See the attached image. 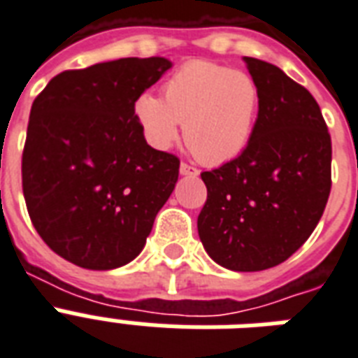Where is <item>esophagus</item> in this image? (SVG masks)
Wrapping results in <instances>:
<instances>
[{"label":"esophagus","mask_w":358,"mask_h":358,"mask_svg":"<svg viewBox=\"0 0 358 358\" xmlns=\"http://www.w3.org/2000/svg\"><path fill=\"white\" fill-rule=\"evenodd\" d=\"M179 173H181V176L196 177V176H198V173H199V170H198V168H194V166L185 164V162H182V164L179 166Z\"/></svg>","instance_id":"1"}]
</instances>
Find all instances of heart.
<instances>
[{"label":"heart","mask_w":358,"mask_h":358,"mask_svg":"<svg viewBox=\"0 0 358 358\" xmlns=\"http://www.w3.org/2000/svg\"><path fill=\"white\" fill-rule=\"evenodd\" d=\"M259 91L248 73L209 61L182 65L164 85V101L141 93L134 113L148 140L168 149L185 124V141L205 164L243 153L256 123Z\"/></svg>","instance_id":"1"}]
</instances>
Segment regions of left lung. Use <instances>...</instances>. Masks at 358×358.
<instances>
[{
  "label": "left lung",
  "mask_w": 358,
  "mask_h": 358,
  "mask_svg": "<svg viewBox=\"0 0 358 358\" xmlns=\"http://www.w3.org/2000/svg\"><path fill=\"white\" fill-rule=\"evenodd\" d=\"M259 91L250 141L237 159L203 171L198 217L218 265L254 273L280 265L308 239L331 194V136L317 102L287 74L243 57Z\"/></svg>",
  "instance_id": "8db88e82"
}]
</instances>
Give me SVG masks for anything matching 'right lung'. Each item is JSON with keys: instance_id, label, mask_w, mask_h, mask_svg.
<instances>
[{"instance_id": "add662e5", "label": "right lung", "mask_w": 358, "mask_h": 358, "mask_svg": "<svg viewBox=\"0 0 358 358\" xmlns=\"http://www.w3.org/2000/svg\"><path fill=\"white\" fill-rule=\"evenodd\" d=\"M168 69L166 57L104 61L57 74L33 102L24 198L37 234L66 262L110 271L143 250L179 159L145 141L134 102Z\"/></svg>"}]
</instances>
